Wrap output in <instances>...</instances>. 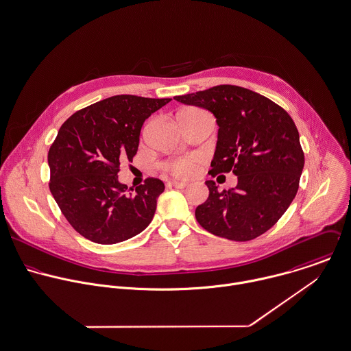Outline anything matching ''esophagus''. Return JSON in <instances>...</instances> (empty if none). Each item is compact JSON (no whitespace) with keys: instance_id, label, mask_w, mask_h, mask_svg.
<instances>
[{"instance_id":"34e87169","label":"esophagus","mask_w":351,"mask_h":351,"mask_svg":"<svg viewBox=\"0 0 351 351\" xmlns=\"http://www.w3.org/2000/svg\"><path fill=\"white\" fill-rule=\"evenodd\" d=\"M168 187H173V189H186L189 186V183L186 182H178V180H169L167 183Z\"/></svg>"}]
</instances>
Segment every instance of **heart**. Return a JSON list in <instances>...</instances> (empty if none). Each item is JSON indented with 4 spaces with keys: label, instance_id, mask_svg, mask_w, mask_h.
<instances>
[{
    "label": "heart",
    "instance_id": "obj_1",
    "mask_svg": "<svg viewBox=\"0 0 351 351\" xmlns=\"http://www.w3.org/2000/svg\"><path fill=\"white\" fill-rule=\"evenodd\" d=\"M198 167V158L194 156H189V157H182V158H176L172 161H168L167 164H164V169L175 176H191Z\"/></svg>",
    "mask_w": 351,
    "mask_h": 351
}]
</instances>
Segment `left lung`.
<instances>
[{"mask_svg":"<svg viewBox=\"0 0 351 351\" xmlns=\"http://www.w3.org/2000/svg\"><path fill=\"white\" fill-rule=\"evenodd\" d=\"M208 110L218 134L211 176L233 172L237 186L218 191L206 180L209 198L195 209L197 221L215 236L248 241L267 232L294 199L304 168L298 130L270 99L236 85H217L175 96Z\"/></svg>","mask_w":351,"mask_h":351,"instance_id":"obj_1","label":"left lung"}]
</instances>
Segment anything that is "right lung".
I'll return each mask as SVG.
<instances>
[{
    "instance_id": "add662e5",
    "label": "right lung",
    "mask_w": 351,
    "mask_h": 351,
    "mask_svg": "<svg viewBox=\"0 0 351 351\" xmlns=\"http://www.w3.org/2000/svg\"><path fill=\"white\" fill-rule=\"evenodd\" d=\"M171 99L118 95L73 114L49 150L50 191L71 226L97 244L134 237L153 219L165 186L149 178L128 194L121 160H133L143 122Z\"/></svg>"
}]
</instances>
